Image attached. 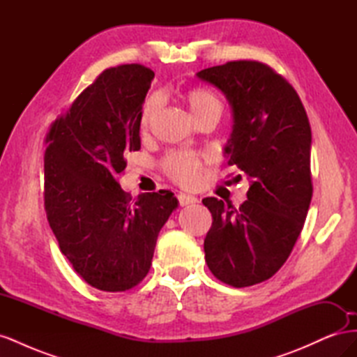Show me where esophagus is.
I'll return each mask as SVG.
<instances>
[{
	"label": "esophagus",
	"instance_id": "34e87169",
	"mask_svg": "<svg viewBox=\"0 0 357 357\" xmlns=\"http://www.w3.org/2000/svg\"><path fill=\"white\" fill-rule=\"evenodd\" d=\"M177 201H178V205H181V207H185V205H190V204L198 202V199H197L195 197L186 195V193H178V195H177Z\"/></svg>",
	"mask_w": 357,
	"mask_h": 357
}]
</instances>
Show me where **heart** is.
Masks as SVG:
<instances>
[{
    "label": "heart",
    "instance_id": "obj_1",
    "mask_svg": "<svg viewBox=\"0 0 357 357\" xmlns=\"http://www.w3.org/2000/svg\"><path fill=\"white\" fill-rule=\"evenodd\" d=\"M185 98L197 121L205 114H218L220 117L223 110L222 101L211 91L204 88H192L186 92ZM159 107L160 100L155 95L150 96L144 102L142 117H139L142 131H149L150 125H152L159 112ZM160 167L165 176L174 181L176 185L181 188H195L202 176L204 159L199 153L190 152V150H172L160 160Z\"/></svg>",
    "mask_w": 357,
    "mask_h": 357
}]
</instances>
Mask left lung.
Listing matches in <instances>:
<instances>
[{"mask_svg":"<svg viewBox=\"0 0 357 357\" xmlns=\"http://www.w3.org/2000/svg\"><path fill=\"white\" fill-rule=\"evenodd\" d=\"M198 77L229 100L234 131L225 152L228 165L250 180L238 208L202 199L213 218L205 262L222 283L248 287L284 265L304 228L312 197L311 126L294 86L264 62L229 61Z\"/></svg>","mask_w":357,"mask_h":357,"instance_id":"obj_1","label":"left lung"}]
</instances>
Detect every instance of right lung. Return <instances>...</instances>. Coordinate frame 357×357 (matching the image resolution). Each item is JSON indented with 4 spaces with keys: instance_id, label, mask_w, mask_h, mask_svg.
<instances>
[{
    "instance_id": "obj_1",
    "label": "right lung",
    "mask_w": 357,
    "mask_h": 357,
    "mask_svg": "<svg viewBox=\"0 0 357 357\" xmlns=\"http://www.w3.org/2000/svg\"><path fill=\"white\" fill-rule=\"evenodd\" d=\"M153 77L142 63L104 70L45 139L49 225L74 271L102 291L143 282L158 234L177 207L168 190L132 199L119 185L126 155L139 150L142 105Z\"/></svg>"
}]
</instances>
